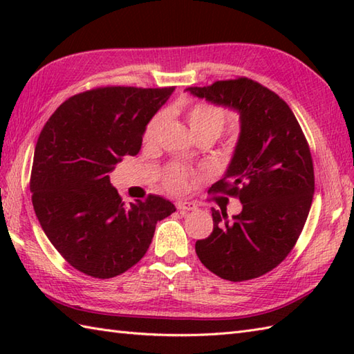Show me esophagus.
<instances>
[{"instance_id": "obj_1", "label": "esophagus", "mask_w": 354, "mask_h": 354, "mask_svg": "<svg viewBox=\"0 0 354 354\" xmlns=\"http://www.w3.org/2000/svg\"><path fill=\"white\" fill-rule=\"evenodd\" d=\"M176 208L179 209V212H183V213H187V212H193V209H196L198 208V205L196 204H193V202H176Z\"/></svg>"}]
</instances>
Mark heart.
<instances>
[{"label": "heart", "mask_w": 354, "mask_h": 354, "mask_svg": "<svg viewBox=\"0 0 354 354\" xmlns=\"http://www.w3.org/2000/svg\"><path fill=\"white\" fill-rule=\"evenodd\" d=\"M187 122H189L190 129L193 135L198 133H212L214 137H219L221 132L223 131L225 123H227V115L225 111L214 106L209 103H196L192 104L187 111ZM162 124V117L155 115L146 126L145 140L146 145H152L155 142L158 132ZM187 183V173L185 170L179 167H169L164 173V185L167 187L170 192H183Z\"/></svg>", "instance_id": "heart-1"}]
</instances>
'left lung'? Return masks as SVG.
<instances>
[{
  "mask_svg": "<svg viewBox=\"0 0 354 354\" xmlns=\"http://www.w3.org/2000/svg\"><path fill=\"white\" fill-rule=\"evenodd\" d=\"M185 91L240 118L228 169L209 192L239 198L242 212L228 219L213 208V232L198 240L196 254L223 280L257 278L286 259L309 216L315 192L309 145L288 103L251 79Z\"/></svg>",
  "mask_w": 354,
  "mask_h": 354,
  "instance_id": "left-lung-1",
  "label": "left lung"
}]
</instances>
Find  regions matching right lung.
Returning <instances> with one entry per match:
<instances>
[{
  "instance_id": "add662e5",
  "label": "right lung",
  "mask_w": 354,
  "mask_h": 354,
  "mask_svg": "<svg viewBox=\"0 0 354 354\" xmlns=\"http://www.w3.org/2000/svg\"><path fill=\"white\" fill-rule=\"evenodd\" d=\"M173 91L95 88L70 97L45 123L30 178L33 208L51 245L80 272L123 274L149 250L156 222L176 212L155 194L124 204L109 181L123 156L140 152L147 123Z\"/></svg>"
}]
</instances>
